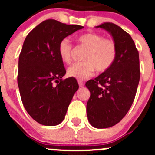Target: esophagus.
Listing matches in <instances>:
<instances>
[{
  "label": "esophagus",
  "mask_w": 155,
  "mask_h": 155,
  "mask_svg": "<svg viewBox=\"0 0 155 155\" xmlns=\"http://www.w3.org/2000/svg\"><path fill=\"white\" fill-rule=\"evenodd\" d=\"M78 84H79V86L81 87H83V86L84 85V83L82 81H78Z\"/></svg>",
  "instance_id": "esophagus-1"
}]
</instances>
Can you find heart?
Listing matches in <instances>:
<instances>
[{
  "label": "heart",
  "mask_w": 155,
  "mask_h": 155,
  "mask_svg": "<svg viewBox=\"0 0 155 155\" xmlns=\"http://www.w3.org/2000/svg\"><path fill=\"white\" fill-rule=\"evenodd\" d=\"M79 46L87 49L83 57L84 62L76 63L69 67L68 75L79 80L91 77L94 71L102 73L113 66L117 55L116 42L111 39L102 38L96 32H87L78 37ZM74 48L67 39L61 41L58 46V54L65 64L71 63Z\"/></svg>",
  "instance_id": "obj_1"
}]
</instances>
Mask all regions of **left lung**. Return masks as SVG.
I'll list each match as a JSON object with an SVG mask.
<instances>
[{"instance_id": "1", "label": "left lung", "mask_w": 155, "mask_h": 155, "mask_svg": "<svg viewBox=\"0 0 155 155\" xmlns=\"http://www.w3.org/2000/svg\"><path fill=\"white\" fill-rule=\"evenodd\" d=\"M112 35L117 47L113 66L96 78L86 82L91 95L87 103V120L92 127L109 128L127 115L139 84V53L134 40L117 25L105 22L96 26Z\"/></svg>"}]
</instances>
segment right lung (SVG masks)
<instances>
[{"mask_svg":"<svg viewBox=\"0 0 155 155\" xmlns=\"http://www.w3.org/2000/svg\"><path fill=\"white\" fill-rule=\"evenodd\" d=\"M83 28L48 19L25 39L18 59V85L25 110L42 125L61 124L78 89L76 79L62 78L66 70L58 46L64 38Z\"/></svg>","mask_w":155,"mask_h":155,"instance_id":"obj_1","label":"right lung"}]
</instances>
